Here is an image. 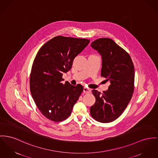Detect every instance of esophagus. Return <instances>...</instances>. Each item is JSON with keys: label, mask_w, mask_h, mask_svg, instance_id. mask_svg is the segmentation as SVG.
Instances as JSON below:
<instances>
[{"label": "esophagus", "mask_w": 158, "mask_h": 158, "mask_svg": "<svg viewBox=\"0 0 158 158\" xmlns=\"http://www.w3.org/2000/svg\"><path fill=\"white\" fill-rule=\"evenodd\" d=\"M83 92H84V94H90V93H91V90L89 89H88V88L84 87V89H83Z\"/></svg>", "instance_id": "34e87169"}]
</instances>
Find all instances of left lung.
I'll use <instances>...</instances> for the list:
<instances>
[{
  "mask_svg": "<svg viewBox=\"0 0 158 158\" xmlns=\"http://www.w3.org/2000/svg\"><path fill=\"white\" fill-rule=\"evenodd\" d=\"M91 47L102 57L101 76L111 84L102 94L93 90L95 104L90 109L98 122L109 123L120 116L130 102L134 89V66L129 54L110 38H99Z\"/></svg>",
  "mask_w": 158,
  "mask_h": 158,
  "instance_id": "obj_1",
  "label": "left lung"
}]
</instances>
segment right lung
Wrapping results in <instances>:
<instances>
[{
  "mask_svg": "<svg viewBox=\"0 0 158 158\" xmlns=\"http://www.w3.org/2000/svg\"><path fill=\"white\" fill-rule=\"evenodd\" d=\"M90 42L89 40L57 36L46 42L37 53L30 75L32 98L44 116L53 122L66 119L83 91L66 81L63 73L71 68L75 57Z\"/></svg>",
  "mask_w": 158,
  "mask_h": 158,
  "instance_id": "add662e5",
  "label": "right lung"
}]
</instances>
